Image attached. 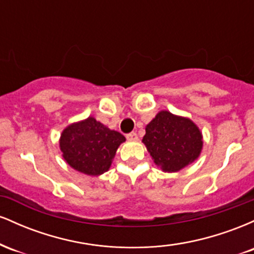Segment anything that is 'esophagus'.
Listing matches in <instances>:
<instances>
[{"label":"esophagus","instance_id":"obj_1","mask_svg":"<svg viewBox=\"0 0 254 254\" xmlns=\"http://www.w3.org/2000/svg\"><path fill=\"white\" fill-rule=\"evenodd\" d=\"M127 138L129 139V141H137V139H138V136H137L136 132H130L127 135Z\"/></svg>","mask_w":254,"mask_h":254}]
</instances>
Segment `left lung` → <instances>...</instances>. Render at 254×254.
Here are the masks:
<instances>
[{
  "instance_id": "8db88e82",
  "label": "left lung",
  "mask_w": 254,
  "mask_h": 254,
  "mask_svg": "<svg viewBox=\"0 0 254 254\" xmlns=\"http://www.w3.org/2000/svg\"><path fill=\"white\" fill-rule=\"evenodd\" d=\"M154 162L165 172H178L199 156L202 133L189 118L161 111L145 127L142 139Z\"/></svg>"
}]
</instances>
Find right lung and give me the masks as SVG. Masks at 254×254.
Returning a JSON list of instances; mask_svg holds the SVG:
<instances>
[{"mask_svg":"<svg viewBox=\"0 0 254 254\" xmlns=\"http://www.w3.org/2000/svg\"><path fill=\"white\" fill-rule=\"evenodd\" d=\"M124 141L121 132L89 117L65 127L60 147L64 160L74 170L87 176H100L109 171L116 151Z\"/></svg>","mask_w":254,"mask_h":254,"instance_id":"1","label":"right lung"}]
</instances>
